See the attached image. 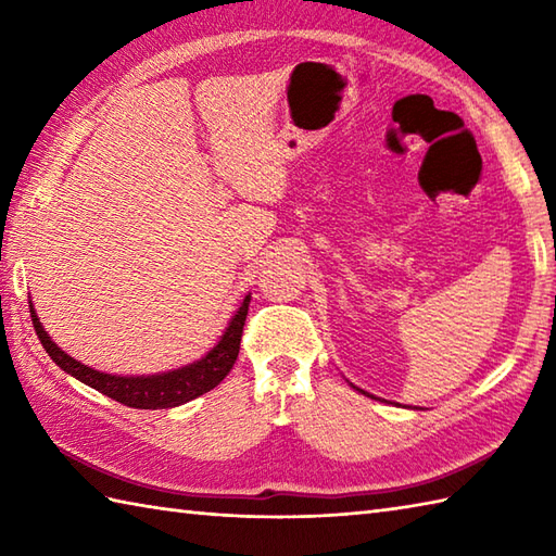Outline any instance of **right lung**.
Here are the masks:
<instances>
[{
	"mask_svg": "<svg viewBox=\"0 0 556 556\" xmlns=\"http://www.w3.org/2000/svg\"><path fill=\"white\" fill-rule=\"evenodd\" d=\"M248 303H251V296L243 299L239 313L231 317L227 332L222 334L217 346L212 349L203 361L186 365V368H179V370H172L164 375H150V377H119V375L92 370L88 365L78 363L76 358L66 356V353L59 349L50 337H47L38 315L33 311V305H30V317H33V327H35V334L40 339V344L64 372L74 375L83 384L98 389L100 394L119 401L124 406L155 410V408L181 406L186 401H191L200 394L210 392V389H215L224 377L229 375L236 358H239Z\"/></svg>",
	"mask_w": 556,
	"mask_h": 556,
	"instance_id": "obj_1",
	"label": "right lung"
}]
</instances>
